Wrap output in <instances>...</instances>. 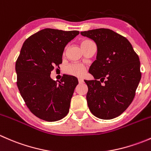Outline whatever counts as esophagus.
I'll use <instances>...</instances> for the list:
<instances>
[{
  "label": "esophagus",
  "instance_id": "esophagus-1",
  "mask_svg": "<svg viewBox=\"0 0 151 151\" xmlns=\"http://www.w3.org/2000/svg\"><path fill=\"white\" fill-rule=\"evenodd\" d=\"M78 82L79 83H84V80H83V79H78Z\"/></svg>",
  "mask_w": 151,
  "mask_h": 151
}]
</instances>
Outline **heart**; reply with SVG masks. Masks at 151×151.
<instances>
[{
    "mask_svg": "<svg viewBox=\"0 0 151 151\" xmlns=\"http://www.w3.org/2000/svg\"><path fill=\"white\" fill-rule=\"evenodd\" d=\"M91 41L85 40L81 43L82 45L90 42ZM65 72L68 74L72 76H76V77H83L85 73V68L84 66L80 64V63H71L69 65H67L65 67Z\"/></svg>",
    "mask_w": 151,
    "mask_h": 151,
    "instance_id": "heart-1",
    "label": "heart"
}]
</instances>
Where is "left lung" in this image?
<instances>
[{"label": "left lung", "mask_w": 151, "mask_h": 151, "mask_svg": "<svg viewBox=\"0 0 151 151\" xmlns=\"http://www.w3.org/2000/svg\"><path fill=\"white\" fill-rule=\"evenodd\" d=\"M80 33L97 46L96 60L89 68L95 80H85L88 107L100 119L116 118L129 107L135 96L141 80L139 57L129 40L113 30L99 28Z\"/></svg>", "instance_id": "8db88e82"}]
</instances>
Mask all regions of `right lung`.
Segmentation results:
<instances>
[{
	"label": "right lung",
	"instance_id": "obj_1",
	"mask_svg": "<svg viewBox=\"0 0 151 151\" xmlns=\"http://www.w3.org/2000/svg\"><path fill=\"white\" fill-rule=\"evenodd\" d=\"M79 33L45 28L30 36L22 45L15 65L17 84L30 112L40 119L53 122L68 113L78 80L66 74L58 83L50 74L62 63L65 47Z\"/></svg>",
	"mask_w": 151,
	"mask_h": 151
}]
</instances>
